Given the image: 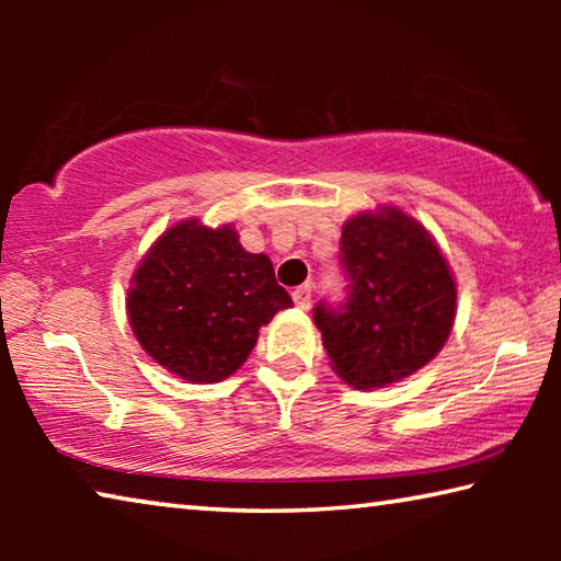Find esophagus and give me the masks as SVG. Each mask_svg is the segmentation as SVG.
Segmentation results:
<instances>
[{
	"instance_id": "34e87169",
	"label": "esophagus",
	"mask_w": 561,
	"mask_h": 561,
	"mask_svg": "<svg viewBox=\"0 0 561 561\" xmlns=\"http://www.w3.org/2000/svg\"><path fill=\"white\" fill-rule=\"evenodd\" d=\"M291 299L294 304H297L299 309H309L311 307V287L309 284H301V287H297L291 291Z\"/></svg>"
}]
</instances>
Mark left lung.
Returning <instances> with one entry per match:
<instances>
[{
  "mask_svg": "<svg viewBox=\"0 0 561 561\" xmlns=\"http://www.w3.org/2000/svg\"><path fill=\"white\" fill-rule=\"evenodd\" d=\"M341 264L346 301L314 307L336 376L386 388L433 360L450 336L458 287L428 230L398 207L358 213L341 232Z\"/></svg>",
  "mask_w": 561,
  "mask_h": 561,
  "instance_id": "left-lung-1",
  "label": "left lung"
}]
</instances>
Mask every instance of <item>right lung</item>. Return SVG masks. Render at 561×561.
Returning a JSON list of instances; mask_svg holds the SVG:
<instances>
[{
  "label": "right lung",
  "instance_id": "obj_1",
  "mask_svg": "<svg viewBox=\"0 0 561 561\" xmlns=\"http://www.w3.org/2000/svg\"><path fill=\"white\" fill-rule=\"evenodd\" d=\"M128 321L146 354L190 383L225 381L260 329L291 307L267 254L240 244L232 225L183 220L150 247L130 277Z\"/></svg>",
  "mask_w": 561,
  "mask_h": 561
}]
</instances>
